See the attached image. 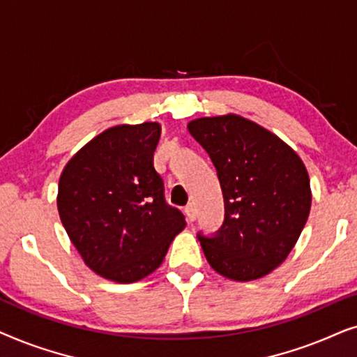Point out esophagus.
<instances>
[{"label":"esophagus","instance_id":"esophagus-1","mask_svg":"<svg viewBox=\"0 0 357 357\" xmlns=\"http://www.w3.org/2000/svg\"><path fill=\"white\" fill-rule=\"evenodd\" d=\"M185 216H187V219H188L190 222H193L195 219H197V211H195V208L192 206V204L185 206Z\"/></svg>","mask_w":357,"mask_h":357}]
</instances>
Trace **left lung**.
I'll list each match as a JSON object with an SVG mask.
<instances>
[{
    "mask_svg": "<svg viewBox=\"0 0 357 357\" xmlns=\"http://www.w3.org/2000/svg\"><path fill=\"white\" fill-rule=\"evenodd\" d=\"M188 131L211 158L224 197V222L198 232L214 271L234 281L268 275L294 248L310 213V180L284 141L241 115L203 116Z\"/></svg>",
    "mask_w": 357,
    "mask_h": 357,
    "instance_id": "left-lung-1",
    "label": "left lung"
}]
</instances>
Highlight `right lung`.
<instances>
[{"label":"right lung","instance_id":"add662e5","mask_svg":"<svg viewBox=\"0 0 357 357\" xmlns=\"http://www.w3.org/2000/svg\"><path fill=\"white\" fill-rule=\"evenodd\" d=\"M160 125H116L81 148L63 169L58 213L92 271L115 282L154 273L185 216L165 203L154 169Z\"/></svg>","mask_w":357,"mask_h":357}]
</instances>
